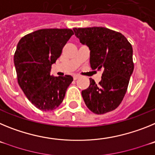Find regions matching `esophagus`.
<instances>
[{"mask_svg": "<svg viewBox=\"0 0 155 155\" xmlns=\"http://www.w3.org/2000/svg\"><path fill=\"white\" fill-rule=\"evenodd\" d=\"M73 78H74V80H77V79L80 78V75H78V74H74Z\"/></svg>", "mask_w": 155, "mask_h": 155, "instance_id": "obj_1", "label": "esophagus"}]
</instances>
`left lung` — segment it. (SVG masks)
<instances>
[{
    "label": "left lung",
    "instance_id": "1",
    "mask_svg": "<svg viewBox=\"0 0 155 155\" xmlns=\"http://www.w3.org/2000/svg\"><path fill=\"white\" fill-rule=\"evenodd\" d=\"M81 43L90 50L92 70H102V80L81 91L87 107L95 114H104L118 107L127 92L134 71L133 48L118 31L104 27L73 28Z\"/></svg>",
    "mask_w": 155,
    "mask_h": 155
}]
</instances>
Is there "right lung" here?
Listing matches in <instances>:
<instances>
[{
	"label": "right lung",
	"mask_w": 155,
	"mask_h": 155,
	"mask_svg": "<svg viewBox=\"0 0 155 155\" xmlns=\"http://www.w3.org/2000/svg\"><path fill=\"white\" fill-rule=\"evenodd\" d=\"M72 35L70 28H44L25 35L18 43L14 56L18 82L28 99L40 110L57 109L73 81L71 75L50 74L52 64Z\"/></svg>",
	"instance_id": "1"
}]
</instances>
